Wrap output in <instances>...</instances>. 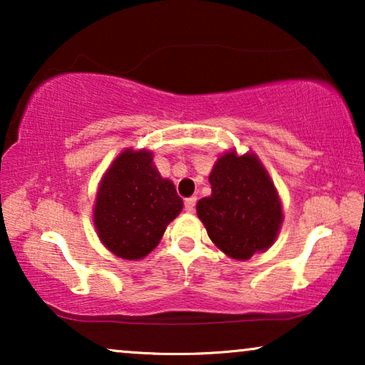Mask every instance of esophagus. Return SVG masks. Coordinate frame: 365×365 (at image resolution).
I'll list each match as a JSON object with an SVG mask.
<instances>
[{
	"label": "esophagus",
	"mask_w": 365,
	"mask_h": 365,
	"mask_svg": "<svg viewBox=\"0 0 365 365\" xmlns=\"http://www.w3.org/2000/svg\"><path fill=\"white\" fill-rule=\"evenodd\" d=\"M194 206H196V197H194V196L187 197L186 201H184V209H186L187 212H192L194 211Z\"/></svg>",
	"instance_id": "esophagus-1"
}]
</instances>
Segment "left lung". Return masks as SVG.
<instances>
[{
  "mask_svg": "<svg viewBox=\"0 0 365 365\" xmlns=\"http://www.w3.org/2000/svg\"><path fill=\"white\" fill-rule=\"evenodd\" d=\"M209 182L211 196L199 199L196 211L211 241L237 261L271 247L282 224V206L256 154H222Z\"/></svg>",
  "mask_w": 365,
  "mask_h": 365,
  "instance_id": "1",
  "label": "left lung"
}]
</instances>
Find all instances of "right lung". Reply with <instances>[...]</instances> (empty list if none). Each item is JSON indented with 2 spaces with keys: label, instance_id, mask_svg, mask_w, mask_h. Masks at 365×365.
<instances>
[{
  "label": "right lung",
  "instance_id": "1",
  "mask_svg": "<svg viewBox=\"0 0 365 365\" xmlns=\"http://www.w3.org/2000/svg\"><path fill=\"white\" fill-rule=\"evenodd\" d=\"M181 209L182 199L174 184L161 178L153 153L126 149L99 182L93 221L114 256L136 261L158 246Z\"/></svg>",
  "mask_w": 365,
  "mask_h": 365
}]
</instances>
